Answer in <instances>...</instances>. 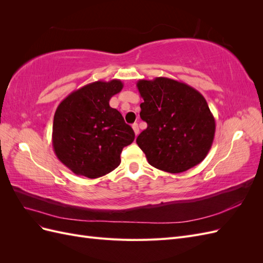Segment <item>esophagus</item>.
<instances>
[{
    "label": "esophagus",
    "mask_w": 263,
    "mask_h": 263,
    "mask_svg": "<svg viewBox=\"0 0 263 263\" xmlns=\"http://www.w3.org/2000/svg\"><path fill=\"white\" fill-rule=\"evenodd\" d=\"M132 127H133V129H134V132H135V135H137L139 134V127H138V124L137 123H134L133 125H132Z\"/></svg>",
    "instance_id": "esophagus-1"
}]
</instances>
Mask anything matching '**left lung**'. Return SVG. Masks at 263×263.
<instances>
[{
  "instance_id": "obj_1",
  "label": "left lung",
  "mask_w": 263,
  "mask_h": 263,
  "mask_svg": "<svg viewBox=\"0 0 263 263\" xmlns=\"http://www.w3.org/2000/svg\"><path fill=\"white\" fill-rule=\"evenodd\" d=\"M144 102L140 117L147 123L136 139L149 164L169 173H181L201 163L215 136V118L208 102L194 87L159 77L139 80Z\"/></svg>"
}]
</instances>
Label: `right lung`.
I'll use <instances>...</instances> for the list:
<instances>
[{
	"label": "right lung",
	"instance_id": "right-lung-1",
	"mask_svg": "<svg viewBox=\"0 0 263 263\" xmlns=\"http://www.w3.org/2000/svg\"><path fill=\"white\" fill-rule=\"evenodd\" d=\"M121 80L95 81L70 93L55 109L52 147L59 160L77 176L97 179L121 163L124 147L135 133L109 100L123 89Z\"/></svg>",
	"mask_w": 263,
	"mask_h": 263
}]
</instances>
